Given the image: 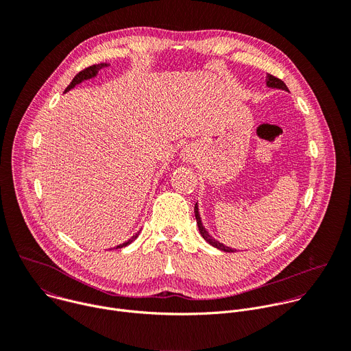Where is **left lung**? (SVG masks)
<instances>
[{
  "instance_id": "obj_1",
  "label": "left lung",
  "mask_w": 351,
  "mask_h": 351,
  "mask_svg": "<svg viewBox=\"0 0 351 351\" xmlns=\"http://www.w3.org/2000/svg\"><path fill=\"white\" fill-rule=\"evenodd\" d=\"M267 86H269V87H274V88H282V90H286V91H289L287 90V86L279 79V77H276V76H274V75H267ZM194 215H195V219H197V225H198V230H199V233H202V236L211 244V245H214V247H217V248H219V250H222V252H225V253H234L236 250H233V248H230V247H226L225 244H222V243H219L218 240H215L213 236H210L208 234V232L206 230V228L203 226V223H202V218H199V214H198V208H197V204L194 206Z\"/></svg>"
}]
</instances>
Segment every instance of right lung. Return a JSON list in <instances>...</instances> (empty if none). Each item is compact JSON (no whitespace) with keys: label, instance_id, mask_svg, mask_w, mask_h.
<instances>
[{"label":"right lung","instance_id":"obj_1","mask_svg":"<svg viewBox=\"0 0 351 351\" xmlns=\"http://www.w3.org/2000/svg\"><path fill=\"white\" fill-rule=\"evenodd\" d=\"M107 65H108V64H95V65H91V66H88V68H86V69H83V71H80V72L73 77V80L71 82V84L66 87V90H65V91L71 90L72 87H75L76 84L82 83L83 80H87V79H90V77H94L99 69L104 68V66H107ZM137 234H138V233H136V234H134L132 239H129L126 243L117 245V248H122V247H125V245L130 244V243L137 237Z\"/></svg>","mask_w":351,"mask_h":351}]
</instances>
